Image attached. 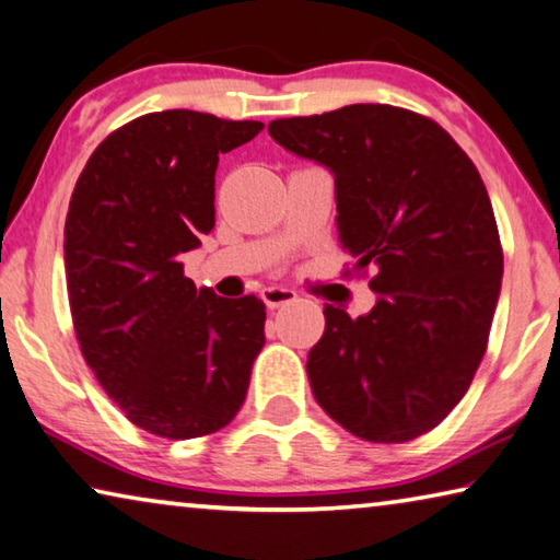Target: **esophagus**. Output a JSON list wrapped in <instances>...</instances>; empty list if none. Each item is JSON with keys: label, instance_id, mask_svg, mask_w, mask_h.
Returning a JSON list of instances; mask_svg holds the SVG:
<instances>
[{"label": "esophagus", "instance_id": "1", "mask_svg": "<svg viewBox=\"0 0 560 560\" xmlns=\"http://www.w3.org/2000/svg\"><path fill=\"white\" fill-rule=\"evenodd\" d=\"M261 301L266 304V308H281V306L294 304L296 291L294 289H283V287H266L261 291Z\"/></svg>", "mask_w": 560, "mask_h": 560}]
</instances>
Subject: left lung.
<instances>
[{
  "instance_id": "8db88e82",
  "label": "left lung",
  "mask_w": 560,
  "mask_h": 560,
  "mask_svg": "<svg viewBox=\"0 0 560 560\" xmlns=\"http://www.w3.org/2000/svg\"><path fill=\"white\" fill-rule=\"evenodd\" d=\"M269 135L334 174L341 248L376 269L366 316L324 308L306 361L314 398L374 443L436 429L471 386L501 294L481 174L436 121L388 104L277 119Z\"/></svg>"
}]
</instances>
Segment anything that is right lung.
I'll use <instances>...</instances> for the list:
<instances>
[{"instance_id": "right-lung-1", "label": "right lung", "mask_w": 560, "mask_h": 560, "mask_svg": "<svg viewBox=\"0 0 560 560\" xmlns=\"http://www.w3.org/2000/svg\"><path fill=\"white\" fill-rule=\"evenodd\" d=\"M261 121L166 109L112 131L77 179L65 224L79 349L127 419L164 439L214 433L242 408L264 346V304L184 277L214 229L219 154Z\"/></svg>"}]
</instances>
